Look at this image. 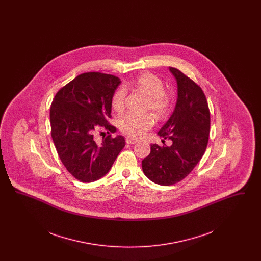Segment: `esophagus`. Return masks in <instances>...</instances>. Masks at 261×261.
Returning a JSON list of instances; mask_svg holds the SVG:
<instances>
[{
  "instance_id": "34e87169",
  "label": "esophagus",
  "mask_w": 261,
  "mask_h": 261,
  "mask_svg": "<svg viewBox=\"0 0 261 261\" xmlns=\"http://www.w3.org/2000/svg\"><path fill=\"white\" fill-rule=\"evenodd\" d=\"M137 141L136 139H134V138H132V137H126V143L127 144H129V145H133V144H136Z\"/></svg>"
}]
</instances>
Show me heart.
Listing matches in <instances>:
<instances>
[{
	"label": "heart",
	"mask_w": 261,
	"mask_h": 261,
	"mask_svg": "<svg viewBox=\"0 0 261 261\" xmlns=\"http://www.w3.org/2000/svg\"><path fill=\"white\" fill-rule=\"evenodd\" d=\"M134 87L149 98V102L147 105L148 111L150 110L161 118L167 114L170 109L171 98L170 95L163 90L164 85L159 76L149 72H144L137 77L136 80L134 81ZM125 99V88L117 89L112 96V109L118 113L123 112ZM153 123L154 120L151 114L139 116L132 113H127L121 116L118 120V126L120 130L126 135L134 138L143 136L147 130L152 127Z\"/></svg>",
	"instance_id": "b5f03b06"
}]
</instances>
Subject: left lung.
Returning <instances> with one entry per match:
<instances>
[{
  "mask_svg": "<svg viewBox=\"0 0 261 261\" xmlns=\"http://www.w3.org/2000/svg\"><path fill=\"white\" fill-rule=\"evenodd\" d=\"M169 71L177 82V101L158 135L171 140L172 145H150L149 155L142 162L144 174L162 186L182 181L196 167L206 149L211 127L210 109L201 88L179 69L169 67Z\"/></svg>",
  "mask_w": 261,
  "mask_h": 261,
  "instance_id": "obj_1",
  "label": "left lung"
}]
</instances>
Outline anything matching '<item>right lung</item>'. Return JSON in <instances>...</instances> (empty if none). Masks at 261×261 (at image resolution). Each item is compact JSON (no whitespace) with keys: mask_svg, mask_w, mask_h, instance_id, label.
I'll return each mask as SVG.
<instances>
[{"mask_svg":"<svg viewBox=\"0 0 261 261\" xmlns=\"http://www.w3.org/2000/svg\"><path fill=\"white\" fill-rule=\"evenodd\" d=\"M121 83L114 75L87 72L75 77L55 96L50 111V133L58 154L77 180L90 183L103 177L125 146L124 137L102 138L93 132L103 127L110 132L112 99Z\"/></svg>","mask_w":261,"mask_h":261,"instance_id":"1","label":"right lung"}]
</instances>
